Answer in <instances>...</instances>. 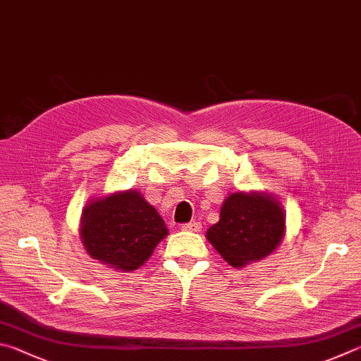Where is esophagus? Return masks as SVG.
Wrapping results in <instances>:
<instances>
[{"instance_id": "esophagus-1", "label": "esophagus", "mask_w": 361, "mask_h": 361, "mask_svg": "<svg viewBox=\"0 0 361 361\" xmlns=\"http://www.w3.org/2000/svg\"><path fill=\"white\" fill-rule=\"evenodd\" d=\"M182 230L184 231H193V233H197V231H200L201 230V224L200 222H188V224H184L182 225Z\"/></svg>"}]
</instances>
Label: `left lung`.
Returning <instances> with one entry per match:
<instances>
[{
    "mask_svg": "<svg viewBox=\"0 0 361 361\" xmlns=\"http://www.w3.org/2000/svg\"><path fill=\"white\" fill-rule=\"evenodd\" d=\"M286 219L276 200L260 193H233L224 201L220 220L207 239L235 268L269 255L283 238Z\"/></svg>",
    "mask_w": 361,
    "mask_h": 361,
    "instance_id": "obj_1",
    "label": "left lung"
}]
</instances>
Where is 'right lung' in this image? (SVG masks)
<instances>
[{
	"mask_svg": "<svg viewBox=\"0 0 361 361\" xmlns=\"http://www.w3.org/2000/svg\"><path fill=\"white\" fill-rule=\"evenodd\" d=\"M166 235L163 219L137 192L97 200L82 214L80 238L88 255L120 271L144 264Z\"/></svg>",
	"mask_w": 361,
	"mask_h": 361,
	"instance_id": "obj_1",
	"label": "right lung"
}]
</instances>
